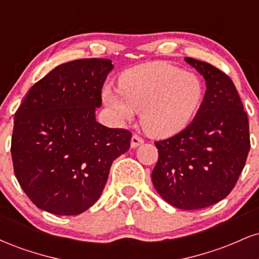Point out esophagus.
<instances>
[{"mask_svg": "<svg viewBox=\"0 0 259 259\" xmlns=\"http://www.w3.org/2000/svg\"><path fill=\"white\" fill-rule=\"evenodd\" d=\"M142 144H144V139L140 138L139 135H133L132 136V142H130V146H132V148H136Z\"/></svg>", "mask_w": 259, "mask_h": 259, "instance_id": "1", "label": "esophagus"}]
</instances>
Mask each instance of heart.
<instances>
[{
	"mask_svg": "<svg viewBox=\"0 0 259 259\" xmlns=\"http://www.w3.org/2000/svg\"><path fill=\"white\" fill-rule=\"evenodd\" d=\"M204 84L197 74L164 63H148L126 70L119 91L106 88L105 105L118 121L132 120L135 111L145 132L170 138L189 125L203 102Z\"/></svg>",
	"mask_w": 259,
	"mask_h": 259,
	"instance_id": "1",
	"label": "heart"
}]
</instances>
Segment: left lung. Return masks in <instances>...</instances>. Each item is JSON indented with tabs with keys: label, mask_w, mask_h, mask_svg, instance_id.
I'll return each mask as SVG.
<instances>
[{
	"label": "left lung",
	"mask_w": 259,
	"mask_h": 259,
	"mask_svg": "<svg viewBox=\"0 0 259 259\" xmlns=\"http://www.w3.org/2000/svg\"><path fill=\"white\" fill-rule=\"evenodd\" d=\"M206 81L203 102L183 132L154 142L158 162L154 189L180 209H200L222 201L239 179L249 151L247 114L234 82L206 62L185 58Z\"/></svg>",
	"instance_id": "left-lung-1"
}]
</instances>
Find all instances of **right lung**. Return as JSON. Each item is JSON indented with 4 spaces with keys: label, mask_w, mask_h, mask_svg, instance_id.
Returning a JSON list of instances; mask_svg holds the SVG:
<instances>
[{
    "label": "right lung",
    "mask_w": 259,
    "mask_h": 259,
    "mask_svg": "<svg viewBox=\"0 0 259 259\" xmlns=\"http://www.w3.org/2000/svg\"><path fill=\"white\" fill-rule=\"evenodd\" d=\"M111 59L63 63L32 85L14 114V174L40 209L85 212L102 194L113 160L130 147L132 133L96 120Z\"/></svg>",
    "instance_id": "add662e5"
}]
</instances>
